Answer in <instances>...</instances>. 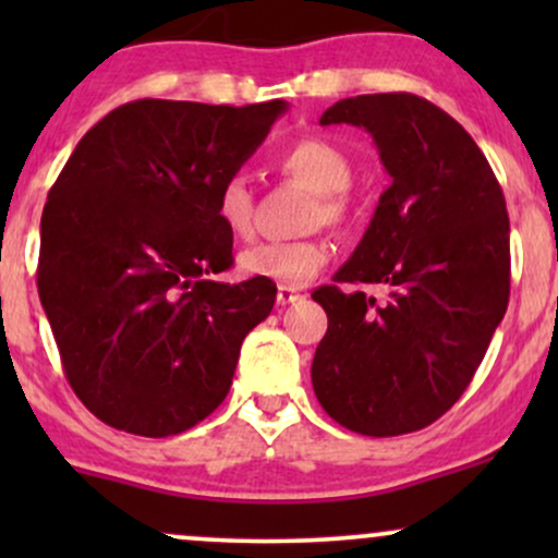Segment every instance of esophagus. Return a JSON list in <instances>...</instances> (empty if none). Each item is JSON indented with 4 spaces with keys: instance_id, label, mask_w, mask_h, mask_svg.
<instances>
[{
    "instance_id": "obj_1",
    "label": "esophagus",
    "mask_w": 558,
    "mask_h": 558,
    "mask_svg": "<svg viewBox=\"0 0 558 558\" xmlns=\"http://www.w3.org/2000/svg\"><path fill=\"white\" fill-rule=\"evenodd\" d=\"M304 299V293L299 291V288L293 286H280L278 288V304L286 306V304H296V301Z\"/></svg>"
}]
</instances>
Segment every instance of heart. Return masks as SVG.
I'll return each instance as SVG.
<instances>
[{
    "label": "heart",
    "mask_w": 558,
    "mask_h": 558,
    "mask_svg": "<svg viewBox=\"0 0 558 558\" xmlns=\"http://www.w3.org/2000/svg\"><path fill=\"white\" fill-rule=\"evenodd\" d=\"M278 170L296 178L315 191L306 222L341 226L349 220V185L354 181V165L338 146L323 138H301L280 151ZM215 215L235 239H248L254 230V194L243 175H228L215 194ZM328 246L319 239L262 241L241 252V272L252 278L275 280L280 286H301L315 278L328 262Z\"/></svg>",
    "instance_id": "obj_1"
}]
</instances>
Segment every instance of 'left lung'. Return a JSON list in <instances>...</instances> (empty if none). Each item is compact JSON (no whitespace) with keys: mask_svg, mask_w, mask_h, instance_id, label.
I'll return each instance as SVG.
<instances>
[{"mask_svg":"<svg viewBox=\"0 0 558 558\" xmlns=\"http://www.w3.org/2000/svg\"><path fill=\"white\" fill-rule=\"evenodd\" d=\"M369 133L390 185L336 283L312 293L328 332L312 362L338 425L388 438L427 427L470 386L509 304V215L488 159L451 114L414 94H362L319 125Z\"/></svg>","mask_w":558,"mask_h":558,"instance_id":"left-lung-1","label":"left lung"}]
</instances>
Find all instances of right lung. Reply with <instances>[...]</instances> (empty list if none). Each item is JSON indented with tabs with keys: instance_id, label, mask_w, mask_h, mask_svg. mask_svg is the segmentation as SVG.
<instances>
[{
	"instance_id": "right-lung-1",
	"label": "right lung",
	"mask_w": 558,
	"mask_h": 558,
	"mask_svg": "<svg viewBox=\"0 0 558 558\" xmlns=\"http://www.w3.org/2000/svg\"><path fill=\"white\" fill-rule=\"evenodd\" d=\"M283 99L228 107L138 99L78 141L41 215L38 296L86 409L118 430L168 438L228 396L272 280L239 286L215 194L259 149Z\"/></svg>"
}]
</instances>
